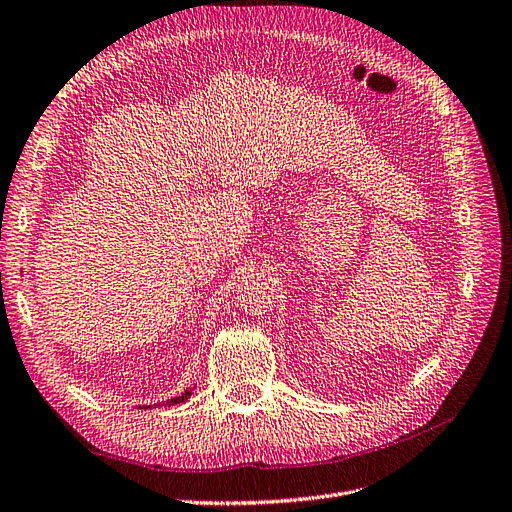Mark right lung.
I'll return each instance as SVG.
<instances>
[{"label": "right lung", "instance_id": "right-lung-1", "mask_svg": "<svg viewBox=\"0 0 512 512\" xmlns=\"http://www.w3.org/2000/svg\"><path fill=\"white\" fill-rule=\"evenodd\" d=\"M192 395V389H188V391H185V393H181L179 397H173V399H170V401H166V406H175V404H181V401H185V399H188ZM147 408V406H145ZM151 408V406H149Z\"/></svg>", "mask_w": 512, "mask_h": 512}]
</instances>
